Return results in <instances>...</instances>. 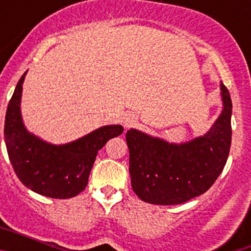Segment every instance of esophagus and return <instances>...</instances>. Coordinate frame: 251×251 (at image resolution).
<instances>
[{
  "label": "esophagus",
  "mask_w": 251,
  "mask_h": 251,
  "mask_svg": "<svg viewBox=\"0 0 251 251\" xmlns=\"http://www.w3.org/2000/svg\"><path fill=\"white\" fill-rule=\"evenodd\" d=\"M123 124H124V127H132L133 124H136V119H134V117L133 115H127L126 118H124L123 121Z\"/></svg>",
  "instance_id": "34e87169"
}]
</instances>
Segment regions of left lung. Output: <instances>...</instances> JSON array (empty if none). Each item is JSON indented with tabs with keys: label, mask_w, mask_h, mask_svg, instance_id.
Returning <instances> with one entry per match:
<instances>
[{
	"label": "left lung",
	"mask_w": 251,
	"mask_h": 251,
	"mask_svg": "<svg viewBox=\"0 0 251 251\" xmlns=\"http://www.w3.org/2000/svg\"><path fill=\"white\" fill-rule=\"evenodd\" d=\"M224 109L202 137L174 145L137 129L126 134L133 191L153 205H178L205 194L223 172L231 146L230 93L221 83Z\"/></svg>",
	"instance_id": "8db88e82"
}]
</instances>
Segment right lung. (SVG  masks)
Wrapping results in <instances>:
<instances>
[{
  "mask_svg": "<svg viewBox=\"0 0 251 251\" xmlns=\"http://www.w3.org/2000/svg\"><path fill=\"white\" fill-rule=\"evenodd\" d=\"M21 76L7 106L4 142L8 158L19 179L36 194L51 199H70L84 191L99 150L123 133L122 126H104L77 141L55 146L31 134L20 110Z\"/></svg>",
  "mask_w": 251,
  "mask_h": 251,
  "instance_id": "obj_1",
  "label": "right lung"
}]
</instances>
